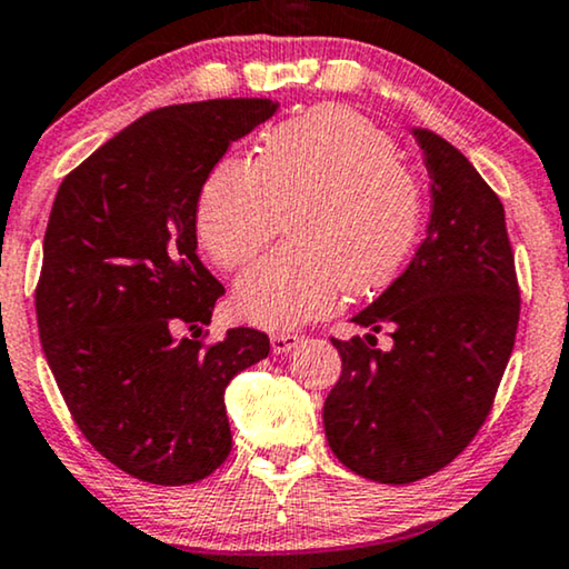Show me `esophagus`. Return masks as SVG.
<instances>
[{"label": "esophagus", "mask_w": 569, "mask_h": 569, "mask_svg": "<svg viewBox=\"0 0 569 569\" xmlns=\"http://www.w3.org/2000/svg\"><path fill=\"white\" fill-rule=\"evenodd\" d=\"M270 343H272V355H286V351L299 347L301 336L299 333H272Z\"/></svg>", "instance_id": "obj_1"}]
</instances>
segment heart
Returning a JSON list of instances; mask_svg holds the SVG:
<instances>
[{
	"label": "heart",
	"mask_w": 569,
	"mask_h": 569,
	"mask_svg": "<svg viewBox=\"0 0 569 569\" xmlns=\"http://www.w3.org/2000/svg\"><path fill=\"white\" fill-rule=\"evenodd\" d=\"M420 186L383 128L322 104L283 120L257 160L222 157L197 201L199 239L222 268H241L289 214V247L236 283V309L262 328L322 318L343 291L368 293L397 276L420 228Z\"/></svg>",
	"instance_id": "obj_1"
}]
</instances>
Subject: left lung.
Listing matches in <instances>:
<instances>
[{"label":"left lung","mask_w":569,"mask_h":569,"mask_svg":"<svg viewBox=\"0 0 569 569\" xmlns=\"http://www.w3.org/2000/svg\"><path fill=\"white\" fill-rule=\"evenodd\" d=\"M430 176V220L412 262L330 338L341 378L322 407L338 462L378 483L405 486L462 455L491 412L520 320V289L505 207L472 162L415 128ZM392 330L395 347L372 332Z\"/></svg>","instance_id":"obj_1"}]
</instances>
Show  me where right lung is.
<instances>
[{"label":"right lung","mask_w":569,"mask_h":569,"mask_svg":"<svg viewBox=\"0 0 569 569\" xmlns=\"http://www.w3.org/2000/svg\"><path fill=\"white\" fill-rule=\"evenodd\" d=\"M276 110L210 99L147 112L57 189L36 286L41 347L86 441L147 483H197L226 462L222 393L270 351L254 328L199 341L226 289L197 257V201L228 147Z\"/></svg>","instance_id":"obj_1"}]
</instances>
